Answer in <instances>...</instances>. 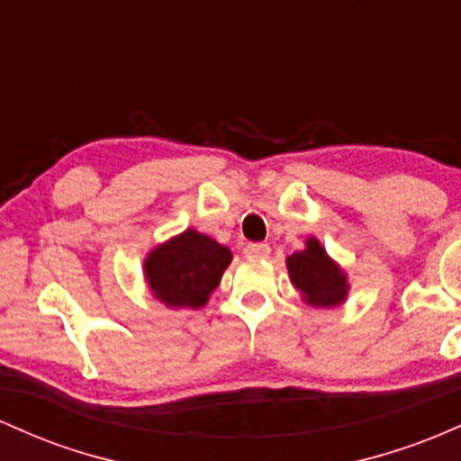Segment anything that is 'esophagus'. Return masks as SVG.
<instances>
[{"mask_svg": "<svg viewBox=\"0 0 461 461\" xmlns=\"http://www.w3.org/2000/svg\"><path fill=\"white\" fill-rule=\"evenodd\" d=\"M244 255L248 258H267V255H270V246L267 244H248L244 248Z\"/></svg>", "mask_w": 461, "mask_h": 461, "instance_id": "obj_1", "label": "esophagus"}]
</instances>
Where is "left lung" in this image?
<instances>
[{
    "mask_svg": "<svg viewBox=\"0 0 461 461\" xmlns=\"http://www.w3.org/2000/svg\"><path fill=\"white\" fill-rule=\"evenodd\" d=\"M289 281L300 298L313 309H333L346 303L350 292L348 274L329 257L318 237H307L303 250L285 258Z\"/></svg>",
    "mask_w": 461,
    "mask_h": 461,
    "instance_id": "1",
    "label": "left lung"
}]
</instances>
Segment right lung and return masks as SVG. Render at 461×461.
Here are the masks:
<instances>
[{
  "label": "right lung",
  "mask_w": 461,
  "mask_h": 461,
  "mask_svg": "<svg viewBox=\"0 0 461 461\" xmlns=\"http://www.w3.org/2000/svg\"><path fill=\"white\" fill-rule=\"evenodd\" d=\"M230 248L187 229L154 246L143 258V278L158 303L169 309H200L230 266Z\"/></svg>",
  "instance_id": "add662e5"
}]
</instances>
